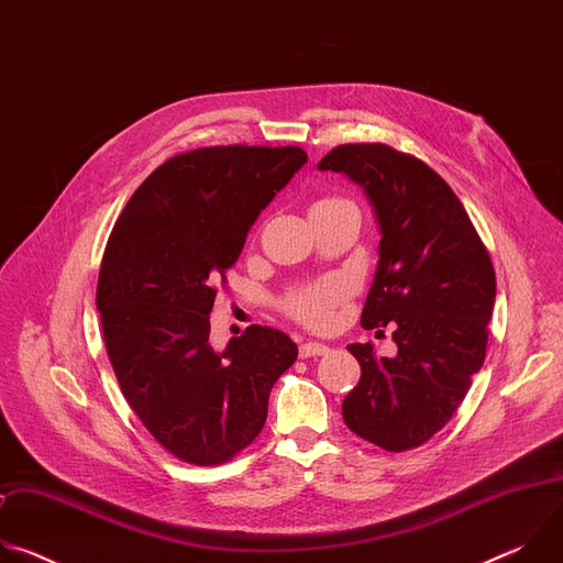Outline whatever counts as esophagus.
Returning a JSON list of instances; mask_svg holds the SVG:
<instances>
[{
  "label": "esophagus",
  "instance_id": "34e87169",
  "mask_svg": "<svg viewBox=\"0 0 563 563\" xmlns=\"http://www.w3.org/2000/svg\"><path fill=\"white\" fill-rule=\"evenodd\" d=\"M298 352H300L302 358H311V356H323V354H328L330 347L323 345V343H302Z\"/></svg>",
  "mask_w": 563,
  "mask_h": 563
}]
</instances>
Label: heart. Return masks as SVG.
<instances>
[{
    "mask_svg": "<svg viewBox=\"0 0 563 563\" xmlns=\"http://www.w3.org/2000/svg\"><path fill=\"white\" fill-rule=\"evenodd\" d=\"M320 202H328V200H320ZM343 294H345V285L336 278H330V280L294 291L285 300V309L291 318L300 320V323L307 328H325L330 325L332 309L343 298Z\"/></svg>",
    "mask_w": 563,
    "mask_h": 563,
    "instance_id": "b5f03b06",
    "label": "heart"
}]
</instances>
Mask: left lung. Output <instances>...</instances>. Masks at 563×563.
<instances>
[{
    "instance_id": "obj_1",
    "label": "left lung",
    "mask_w": 563,
    "mask_h": 563,
    "mask_svg": "<svg viewBox=\"0 0 563 563\" xmlns=\"http://www.w3.org/2000/svg\"><path fill=\"white\" fill-rule=\"evenodd\" d=\"M363 187L380 231L363 307L365 330L394 323L396 356L372 343L347 350L361 365L343 421L361 439L404 452L456 412L488 345L497 280L461 200L419 157L387 144H341L318 163Z\"/></svg>"
}]
</instances>
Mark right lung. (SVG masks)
<instances>
[{"label": "right lung", "instance_id": "right-lung-1", "mask_svg": "<svg viewBox=\"0 0 563 563\" xmlns=\"http://www.w3.org/2000/svg\"><path fill=\"white\" fill-rule=\"evenodd\" d=\"M305 163L300 146L174 155L109 235L96 294L109 361L131 410L180 461L218 465L247 448L298 356L285 332L263 325L213 350L209 313L252 224Z\"/></svg>", "mask_w": 563, "mask_h": 563}]
</instances>
